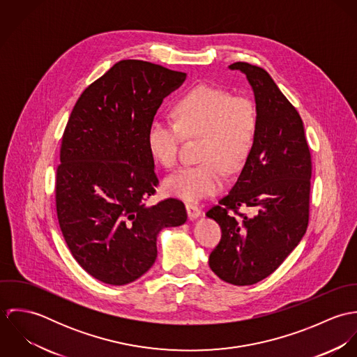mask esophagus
<instances>
[{"mask_svg":"<svg viewBox=\"0 0 357 357\" xmlns=\"http://www.w3.org/2000/svg\"><path fill=\"white\" fill-rule=\"evenodd\" d=\"M185 207H187V214H188L190 220H197L202 214L201 207H198L197 204H188Z\"/></svg>","mask_w":357,"mask_h":357,"instance_id":"obj_1","label":"esophagus"}]
</instances>
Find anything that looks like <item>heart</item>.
<instances>
[{
  "instance_id": "b5f03b06",
  "label": "heart",
  "mask_w": 357,
  "mask_h": 357,
  "mask_svg": "<svg viewBox=\"0 0 357 357\" xmlns=\"http://www.w3.org/2000/svg\"><path fill=\"white\" fill-rule=\"evenodd\" d=\"M174 121L155 118L149 128V147L166 167L177 162L183 136H204L197 165L180 167L165 180L170 197L198 202L217 194L225 184V169L238 170L252 150L257 111L248 98L198 86L174 105Z\"/></svg>"
}]
</instances>
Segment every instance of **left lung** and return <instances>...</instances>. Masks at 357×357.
Segmentation results:
<instances>
[{
    "label": "left lung",
    "mask_w": 357,
    "mask_h": 357,
    "mask_svg": "<svg viewBox=\"0 0 357 357\" xmlns=\"http://www.w3.org/2000/svg\"><path fill=\"white\" fill-rule=\"evenodd\" d=\"M228 68L252 86L257 132L236 183L206 213L222 231L208 266L227 283L249 286L269 276L305 235L312 162L303 119L271 75L243 61ZM241 205L255 214L238 213Z\"/></svg>",
    "instance_id": "left-lung-1"
}]
</instances>
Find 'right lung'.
Instances as JSON below:
<instances>
[{
  "label": "right lung",
  "instance_id": "add662e5",
  "mask_svg": "<svg viewBox=\"0 0 357 357\" xmlns=\"http://www.w3.org/2000/svg\"><path fill=\"white\" fill-rule=\"evenodd\" d=\"M185 74L143 60H121L88 86L68 118L56 174V210L64 241L93 278L122 286L156 259L163 228L187 221L183 202H144L158 177L149 128Z\"/></svg>",
  "mask_w": 357,
  "mask_h": 357
}]
</instances>
